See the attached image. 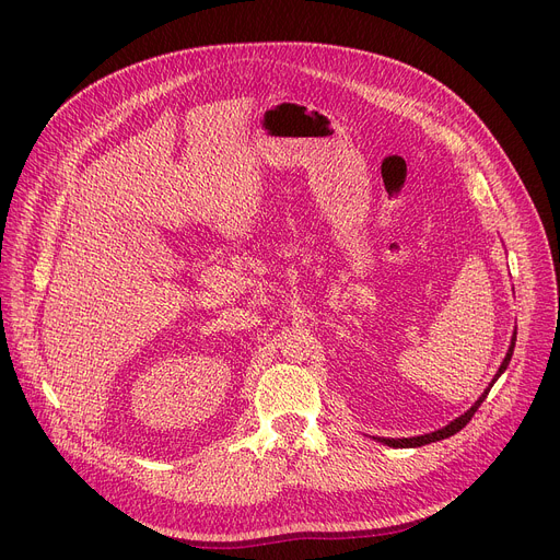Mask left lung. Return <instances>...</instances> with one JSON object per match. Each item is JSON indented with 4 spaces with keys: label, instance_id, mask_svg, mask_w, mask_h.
Listing matches in <instances>:
<instances>
[{
    "label": "left lung",
    "instance_id": "left-lung-1",
    "mask_svg": "<svg viewBox=\"0 0 560 560\" xmlns=\"http://www.w3.org/2000/svg\"><path fill=\"white\" fill-rule=\"evenodd\" d=\"M515 338H517V331L513 334V340H511V347H509V351H506V359H504V363L499 365V372L494 374V378H492V384L494 381L502 376V372L509 368V363H511V357H513V347H515ZM492 384L483 390V395L477 399V404L467 410L465 416H460V418H456L454 422H450L445 429H438V431H433V433H424V435H416V438H376L378 443H384V445H388V447H395V450H406V447H422V445H429V443H435V440H445V438H450V435H454V433H458L469 420H472V416L477 413L479 410V406L483 404V399L488 397V393H490V388H492Z\"/></svg>",
    "mask_w": 560,
    "mask_h": 560
}]
</instances>
